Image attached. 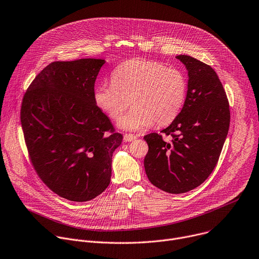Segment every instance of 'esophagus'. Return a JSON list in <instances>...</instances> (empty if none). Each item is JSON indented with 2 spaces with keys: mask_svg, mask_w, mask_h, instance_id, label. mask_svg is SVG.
Returning <instances> with one entry per match:
<instances>
[{
  "mask_svg": "<svg viewBox=\"0 0 259 259\" xmlns=\"http://www.w3.org/2000/svg\"><path fill=\"white\" fill-rule=\"evenodd\" d=\"M136 139H137V137L135 135H132V134H124V136H123V140L125 142H132Z\"/></svg>",
  "mask_w": 259,
  "mask_h": 259,
  "instance_id": "esophagus-1",
  "label": "esophagus"
}]
</instances>
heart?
Returning a JSON list of instances; mask_svg holds the SVG:
<instances>
[{
    "label": "heart",
    "instance_id": "b5f03b06",
    "mask_svg": "<svg viewBox=\"0 0 259 259\" xmlns=\"http://www.w3.org/2000/svg\"><path fill=\"white\" fill-rule=\"evenodd\" d=\"M111 82L100 83L94 92L96 105L111 119H118L132 97L134 106L118 125L131 132L151 126L166 125L182 111L187 96L184 73L164 63L134 58L119 64L111 74Z\"/></svg>",
    "mask_w": 259,
    "mask_h": 259
}]
</instances>
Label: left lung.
<instances>
[{"instance_id": "1", "label": "left lung", "mask_w": 259, "mask_h": 259, "mask_svg": "<svg viewBox=\"0 0 259 259\" xmlns=\"http://www.w3.org/2000/svg\"><path fill=\"white\" fill-rule=\"evenodd\" d=\"M188 70L184 107L169 126L144 137L149 150L144 166L149 181L160 190L182 194L200 186L214 169L230 126V106L211 66L191 56H177Z\"/></svg>"}]
</instances>
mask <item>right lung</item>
Segmentation results:
<instances>
[{"mask_svg": "<svg viewBox=\"0 0 259 259\" xmlns=\"http://www.w3.org/2000/svg\"><path fill=\"white\" fill-rule=\"evenodd\" d=\"M104 63L92 58L52 62L32 80L21 104V126L34 170L50 190L74 202L106 190L112 154L122 141L94 100Z\"/></svg>", "mask_w": 259, "mask_h": 259, "instance_id": "right-lung-1", "label": "right lung"}]
</instances>
